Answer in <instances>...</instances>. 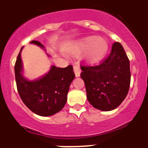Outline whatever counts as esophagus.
Returning <instances> with one entry per match:
<instances>
[{
    "label": "esophagus",
    "instance_id": "esophagus-1",
    "mask_svg": "<svg viewBox=\"0 0 148 148\" xmlns=\"http://www.w3.org/2000/svg\"><path fill=\"white\" fill-rule=\"evenodd\" d=\"M73 70L76 77H79L80 75V73H81V69H80V67L78 65H75L73 67Z\"/></svg>",
    "mask_w": 148,
    "mask_h": 148
}]
</instances>
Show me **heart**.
Here are the masks:
<instances>
[{"label": "heart", "instance_id": "b5f03b06", "mask_svg": "<svg viewBox=\"0 0 148 148\" xmlns=\"http://www.w3.org/2000/svg\"><path fill=\"white\" fill-rule=\"evenodd\" d=\"M109 42L103 37L90 36L83 38L74 45L73 50L77 54L87 52L86 60L88 62L94 63L104 58L109 50Z\"/></svg>", "mask_w": 148, "mask_h": 148}]
</instances>
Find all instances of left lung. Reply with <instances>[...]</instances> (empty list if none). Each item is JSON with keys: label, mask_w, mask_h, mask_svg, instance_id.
<instances>
[{"label": "left lung", "mask_w": 148, "mask_h": 148, "mask_svg": "<svg viewBox=\"0 0 148 148\" xmlns=\"http://www.w3.org/2000/svg\"><path fill=\"white\" fill-rule=\"evenodd\" d=\"M80 68L87 99L93 107L108 112L122 103L128 93L131 73L130 60L120 43L113 44L110 55L101 65Z\"/></svg>", "instance_id": "8db88e82"}]
</instances>
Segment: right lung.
<instances>
[{
  "label": "right lung",
  "mask_w": 148,
  "mask_h": 148,
  "mask_svg": "<svg viewBox=\"0 0 148 148\" xmlns=\"http://www.w3.org/2000/svg\"><path fill=\"white\" fill-rule=\"evenodd\" d=\"M30 44L45 49L38 41H32ZM22 49L21 47L14 67L17 90L21 100L36 114L42 116L55 114L62 110L67 102L70 86L75 76L73 66L60 68L52 65L47 73L34 80H29L24 75L21 58Z\"/></svg>",
  "instance_id": "right-lung-1"
}]
</instances>
